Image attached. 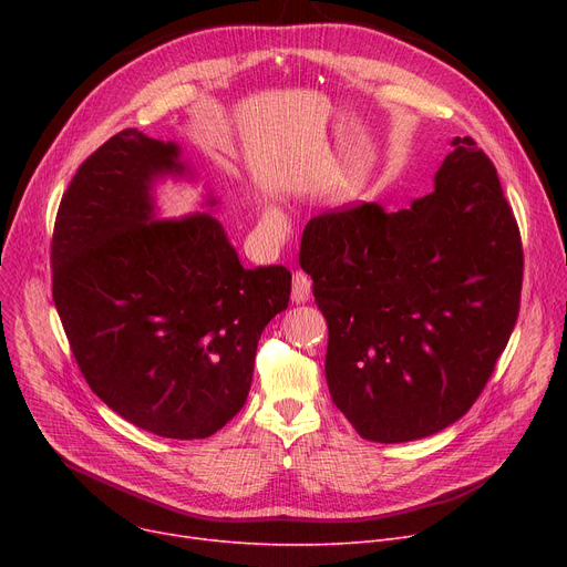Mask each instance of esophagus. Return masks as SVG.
Returning a JSON list of instances; mask_svg holds the SVG:
<instances>
[{"instance_id":"34e87169","label":"esophagus","mask_w":567,"mask_h":567,"mask_svg":"<svg viewBox=\"0 0 567 567\" xmlns=\"http://www.w3.org/2000/svg\"><path fill=\"white\" fill-rule=\"evenodd\" d=\"M310 291H312L310 276H306L303 271H296L293 280H291V301L293 303H306L310 299Z\"/></svg>"}]
</instances>
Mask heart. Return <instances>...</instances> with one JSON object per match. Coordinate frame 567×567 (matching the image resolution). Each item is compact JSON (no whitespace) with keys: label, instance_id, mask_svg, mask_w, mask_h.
Returning <instances> with one entry per match:
<instances>
[{"label":"heart","instance_id":"b5f03b06","mask_svg":"<svg viewBox=\"0 0 567 567\" xmlns=\"http://www.w3.org/2000/svg\"><path fill=\"white\" fill-rule=\"evenodd\" d=\"M261 218H264V223H268V225H278V223H280V214L276 212V208H264Z\"/></svg>","mask_w":567,"mask_h":567}]
</instances>
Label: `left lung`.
I'll use <instances>...</instances> for the list:
<instances>
[{
  "label": "left lung",
  "instance_id": "1",
  "mask_svg": "<svg viewBox=\"0 0 567 567\" xmlns=\"http://www.w3.org/2000/svg\"><path fill=\"white\" fill-rule=\"evenodd\" d=\"M301 268L329 323L326 381L363 439L453 425L483 393L519 315L524 252L496 167L455 137L434 193L315 216Z\"/></svg>",
  "mask_w": 567,
  "mask_h": 567
}]
</instances>
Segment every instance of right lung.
I'll use <instances>...</instances> for the list:
<instances>
[{"label": "right lung", "instance_id": "1", "mask_svg": "<svg viewBox=\"0 0 567 567\" xmlns=\"http://www.w3.org/2000/svg\"><path fill=\"white\" fill-rule=\"evenodd\" d=\"M190 176L174 142L126 128L75 172L52 234V299L92 389L128 423L206 439L246 404L285 266L246 268L212 214L154 220V186ZM218 199L206 195V206Z\"/></svg>", "mask_w": 567, "mask_h": 567}]
</instances>
